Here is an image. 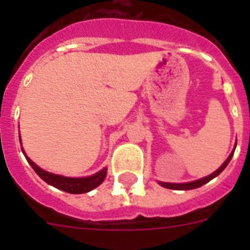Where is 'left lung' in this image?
Returning <instances> with one entry per match:
<instances>
[{"label":"left lung","instance_id":"left-lung-1","mask_svg":"<svg viewBox=\"0 0 250 250\" xmlns=\"http://www.w3.org/2000/svg\"><path fill=\"white\" fill-rule=\"evenodd\" d=\"M235 146H237V144H235ZM235 150V149H234ZM234 150L231 151L230 155L228 156V159L223 163L222 167H219L218 170H215L213 174H210V175L205 176V178H202L199 179V180H195V182H190V183H183V184H175V183H164V182H159V184L161 185V187L164 188H167V189H174V190H190V189H195V188H199L202 187V185L207 184L208 182H210L211 179H214L215 176L219 175L220 173H222L223 170L227 167V165L229 164V161L231 160V158H233V154H234Z\"/></svg>","mask_w":250,"mask_h":250}]
</instances>
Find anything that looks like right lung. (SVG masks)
Instances as JSON below:
<instances>
[{"instance_id": "add662e5", "label": "right lung", "mask_w": 250, "mask_h": 250, "mask_svg": "<svg viewBox=\"0 0 250 250\" xmlns=\"http://www.w3.org/2000/svg\"><path fill=\"white\" fill-rule=\"evenodd\" d=\"M20 143H21V136H20ZM22 152L25 154L23 149H22ZM26 159H27L28 164L32 167V169L36 171L37 175L42 179L43 182L52 185V187L57 188L60 190H63L66 191V193L70 194H83L87 193V191H91L92 189L99 187V185L104 182V179H105L106 176V170H107L106 167H104V169L100 170L99 173L94 174V175L91 176H86V178H67V176L56 175V174L48 173L46 170L37 167L30 158L26 156Z\"/></svg>"}]
</instances>
